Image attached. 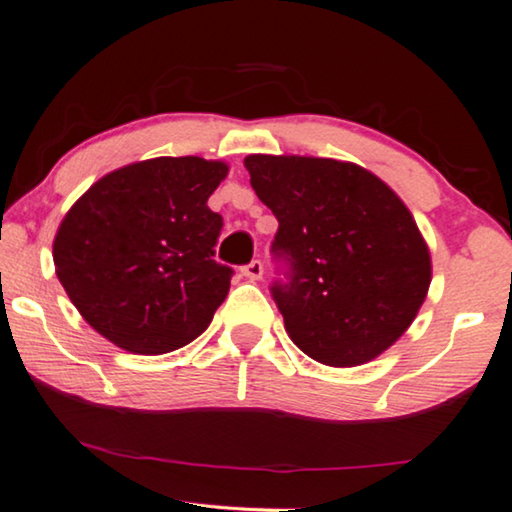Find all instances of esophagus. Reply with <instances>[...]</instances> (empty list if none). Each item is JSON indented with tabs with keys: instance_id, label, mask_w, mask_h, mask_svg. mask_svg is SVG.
Here are the masks:
<instances>
[{
	"instance_id": "1",
	"label": "esophagus",
	"mask_w": 512,
	"mask_h": 512,
	"mask_svg": "<svg viewBox=\"0 0 512 512\" xmlns=\"http://www.w3.org/2000/svg\"><path fill=\"white\" fill-rule=\"evenodd\" d=\"M243 276L248 280H259L264 276V264L259 262V259H253L248 266H243Z\"/></svg>"
}]
</instances>
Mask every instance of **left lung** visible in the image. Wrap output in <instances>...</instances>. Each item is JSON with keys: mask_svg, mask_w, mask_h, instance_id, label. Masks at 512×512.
<instances>
[{"mask_svg": "<svg viewBox=\"0 0 512 512\" xmlns=\"http://www.w3.org/2000/svg\"><path fill=\"white\" fill-rule=\"evenodd\" d=\"M250 185L278 220L273 287L285 331L327 366H362L399 341L427 299L431 253L413 213L355 162L248 155Z\"/></svg>", "mask_w": 512, "mask_h": 512, "instance_id": "left-lung-1", "label": "left lung"}]
</instances>
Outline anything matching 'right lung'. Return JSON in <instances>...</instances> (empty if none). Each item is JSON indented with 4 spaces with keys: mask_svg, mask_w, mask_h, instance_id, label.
Wrapping results in <instances>:
<instances>
[{
    "mask_svg": "<svg viewBox=\"0 0 512 512\" xmlns=\"http://www.w3.org/2000/svg\"><path fill=\"white\" fill-rule=\"evenodd\" d=\"M229 164L153 157L99 178L64 215L55 273L83 320L136 355H164L211 325L232 269L213 259L222 218L208 197Z\"/></svg>",
    "mask_w": 512,
    "mask_h": 512,
    "instance_id": "obj_1",
    "label": "right lung"
}]
</instances>
